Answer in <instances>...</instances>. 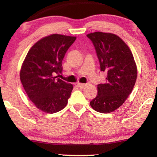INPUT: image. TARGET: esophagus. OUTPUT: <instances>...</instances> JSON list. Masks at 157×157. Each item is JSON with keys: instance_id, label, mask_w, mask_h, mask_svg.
Wrapping results in <instances>:
<instances>
[{"instance_id": "obj_1", "label": "esophagus", "mask_w": 157, "mask_h": 157, "mask_svg": "<svg viewBox=\"0 0 157 157\" xmlns=\"http://www.w3.org/2000/svg\"><path fill=\"white\" fill-rule=\"evenodd\" d=\"M88 84H83V83H79L78 84V86L79 87V88H82V89H83L84 86H86V85Z\"/></svg>"}]
</instances>
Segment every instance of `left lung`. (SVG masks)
Masks as SVG:
<instances>
[{
  "label": "left lung",
  "mask_w": 157,
  "mask_h": 157,
  "mask_svg": "<svg viewBox=\"0 0 157 157\" xmlns=\"http://www.w3.org/2000/svg\"><path fill=\"white\" fill-rule=\"evenodd\" d=\"M86 36L95 47L100 71L107 74L105 83L98 84V95L90 105L98 112H112L132 91L137 78L136 63L129 47L116 34L95 32Z\"/></svg>",
  "instance_id": "8db88e82"
}]
</instances>
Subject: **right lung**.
<instances>
[{"label":"right lung","instance_id":"right-lung-1","mask_svg":"<svg viewBox=\"0 0 157 157\" xmlns=\"http://www.w3.org/2000/svg\"><path fill=\"white\" fill-rule=\"evenodd\" d=\"M75 36L54 34L44 37L29 50L20 79L28 98L39 109L53 113L68 103L73 85L57 78L62 73V60Z\"/></svg>","mask_w":157,"mask_h":157}]
</instances>
